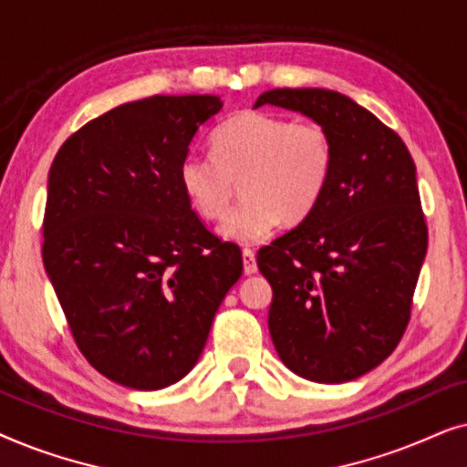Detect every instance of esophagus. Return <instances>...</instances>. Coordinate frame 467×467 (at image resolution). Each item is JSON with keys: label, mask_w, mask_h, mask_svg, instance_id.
Listing matches in <instances>:
<instances>
[{"label": "esophagus", "mask_w": 467, "mask_h": 467, "mask_svg": "<svg viewBox=\"0 0 467 467\" xmlns=\"http://www.w3.org/2000/svg\"><path fill=\"white\" fill-rule=\"evenodd\" d=\"M242 261H244V274L257 272V259H254V253L251 248H244V251H242Z\"/></svg>", "instance_id": "1"}]
</instances>
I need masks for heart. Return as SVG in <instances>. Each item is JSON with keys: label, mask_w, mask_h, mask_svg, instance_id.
I'll use <instances>...</instances> for the list:
<instances>
[{"label": "heart", "mask_w": 467, "mask_h": 467, "mask_svg": "<svg viewBox=\"0 0 467 467\" xmlns=\"http://www.w3.org/2000/svg\"><path fill=\"white\" fill-rule=\"evenodd\" d=\"M213 157L187 155L178 182L202 219L229 213L242 182L244 202L227 216L221 234L235 242H257L283 219L297 225L315 213L329 187L336 163L334 138L317 120L242 110L210 136Z\"/></svg>", "instance_id": "1"}]
</instances>
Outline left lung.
<instances>
[{"mask_svg":"<svg viewBox=\"0 0 467 467\" xmlns=\"http://www.w3.org/2000/svg\"><path fill=\"white\" fill-rule=\"evenodd\" d=\"M289 108L327 127L336 163L308 219L257 254L272 285L267 327L280 359L317 382L380 366L410 323L427 223L404 140L347 95L272 88L254 108Z\"/></svg>","mask_w":467,"mask_h":467,"instance_id":"obj_1","label":"left lung"}]
</instances>
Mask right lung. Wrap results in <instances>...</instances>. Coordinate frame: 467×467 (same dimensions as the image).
<instances>
[{
    "label": "right lung",
    "instance_id": "right-lung-1",
    "mask_svg": "<svg viewBox=\"0 0 467 467\" xmlns=\"http://www.w3.org/2000/svg\"><path fill=\"white\" fill-rule=\"evenodd\" d=\"M214 95H152L88 120L48 171L42 259L85 359L155 391L191 372L242 253L203 225L178 168Z\"/></svg>",
    "mask_w": 467,
    "mask_h": 467
}]
</instances>
